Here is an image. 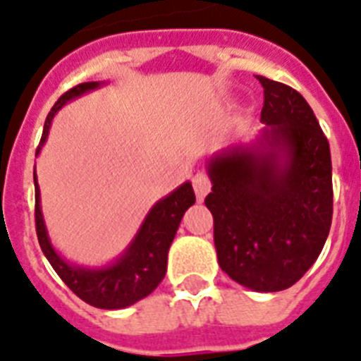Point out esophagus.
<instances>
[{
	"mask_svg": "<svg viewBox=\"0 0 361 361\" xmlns=\"http://www.w3.org/2000/svg\"><path fill=\"white\" fill-rule=\"evenodd\" d=\"M210 188H212V183H210V178H208V175H206V173L199 171V173L193 177V190H195L197 201H199V202L204 201V197L208 195Z\"/></svg>",
	"mask_w": 361,
	"mask_h": 361,
	"instance_id": "obj_1",
	"label": "esophagus"
}]
</instances>
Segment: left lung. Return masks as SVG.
I'll return each instance as SVG.
<instances>
[{
    "mask_svg": "<svg viewBox=\"0 0 361 361\" xmlns=\"http://www.w3.org/2000/svg\"><path fill=\"white\" fill-rule=\"evenodd\" d=\"M264 89L259 137L208 160L214 243L221 269L255 292L298 283L318 259L332 223L327 137L295 89L257 76Z\"/></svg>",
    "mask_w": 361,
    "mask_h": 361,
    "instance_id": "left-lung-1",
    "label": "left lung"
}]
</instances>
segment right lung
Masks as SVG:
<instances>
[{
  "label": "right lung",
  "instance_id": "1",
  "mask_svg": "<svg viewBox=\"0 0 361 361\" xmlns=\"http://www.w3.org/2000/svg\"><path fill=\"white\" fill-rule=\"evenodd\" d=\"M100 85H104V82H85V84L69 89L66 94L58 98V102L47 115L45 126H43V135L38 149H36V157L43 144L47 142L49 129H51L52 118L58 111L66 106L67 102L75 100L89 91H94ZM34 188H36V212H34L36 233H38L42 252L45 254L54 272L61 277V281L66 283L80 300H84L85 303L92 305L97 309L106 310L126 309L155 290L166 276L168 250L173 243L178 224L183 221L184 212L192 204H195L192 183L180 184L177 190H173L169 195L153 204V208L147 212L146 219L138 228L133 241L129 243L118 259L106 267L89 269V267L69 263L54 250V246L49 239L45 221H43L36 171H34Z\"/></svg>",
  "mask_w": 361,
  "mask_h": 361
}]
</instances>
